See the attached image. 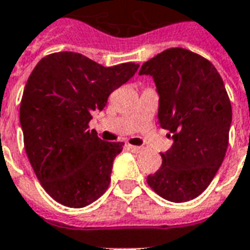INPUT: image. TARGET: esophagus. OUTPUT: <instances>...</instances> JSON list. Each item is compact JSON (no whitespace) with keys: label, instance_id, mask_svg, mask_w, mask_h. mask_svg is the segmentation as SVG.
I'll return each mask as SVG.
<instances>
[{"label":"esophagus","instance_id":"obj_1","mask_svg":"<svg viewBox=\"0 0 250 250\" xmlns=\"http://www.w3.org/2000/svg\"><path fill=\"white\" fill-rule=\"evenodd\" d=\"M128 150H131V151L132 152H142L143 151V148H142V147H139V146H132V145H128Z\"/></svg>","mask_w":250,"mask_h":250}]
</instances>
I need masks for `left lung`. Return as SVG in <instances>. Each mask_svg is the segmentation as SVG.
I'll return each instance as SVG.
<instances>
[{
  "instance_id": "obj_1",
  "label": "left lung",
  "mask_w": 250,
  "mask_h": 250,
  "mask_svg": "<svg viewBox=\"0 0 250 250\" xmlns=\"http://www.w3.org/2000/svg\"><path fill=\"white\" fill-rule=\"evenodd\" d=\"M139 75L154 77L158 123L174 141L147 184L171 202L194 199L213 181L229 145L231 104L224 82L208 59L184 48L161 52Z\"/></svg>"
}]
</instances>
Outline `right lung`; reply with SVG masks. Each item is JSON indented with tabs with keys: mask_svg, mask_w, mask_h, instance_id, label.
<instances>
[{
	"mask_svg": "<svg viewBox=\"0 0 250 250\" xmlns=\"http://www.w3.org/2000/svg\"><path fill=\"white\" fill-rule=\"evenodd\" d=\"M138 66H103L80 53L56 52L30 73L20 105L25 151L41 186L59 204L84 208L108 188L125 143L102 141L88 123Z\"/></svg>",
	"mask_w": 250,
	"mask_h": 250,
	"instance_id": "obj_1",
	"label": "right lung"
}]
</instances>
